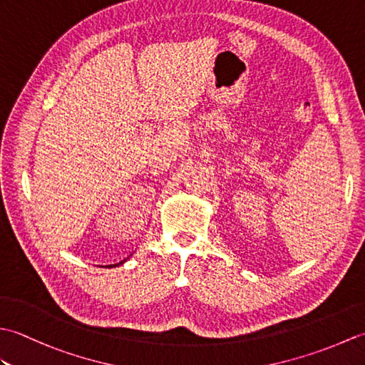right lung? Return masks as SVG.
Returning <instances> with one entry per match:
<instances>
[{
    "label": "right lung",
    "mask_w": 365,
    "mask_h": 365,
    "mask_svg": "<svg viewBox=\"0 0 365 365\" xmlns=\"http://www.w3.org/2000/svg\"><path fill=\"white\" fill-rule=\"evenodd\" d=\"M125 260H122V262H119V263H115V265H108V267H118V265H120V263H123Z\"/></svg>",
    "instance_id": "add662e5"
}]
</instances>
